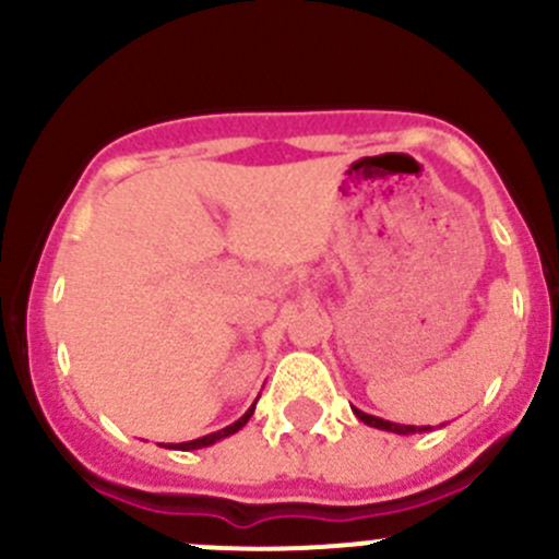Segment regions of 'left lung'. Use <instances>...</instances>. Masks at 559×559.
<instances>
[{
    "mask_svg": "<svg viewBox=\"0 0 559 559\" xmlns=\"http://www.w3.org/2000/svg\"><path fill=\"white\" fill-rule=\"evenodd\" d=\"M354 414H357L359 421H365L368 427H376V430H386V432H397V436H414V432H427L432 430L430 425L425 427H416V425H394V421H386L381 419V416H373V414H365V411L359 408H352ZM443 427V425H441Z\"/></svg>",
    "mask_w": 559,
    "mask_h": 559,
    "instance_id": "obj_1",
    "label": "left lung"
}]
</instances>
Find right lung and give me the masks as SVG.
I'll return each instance as SVG.
<instances>
[{
    "instance_id": "1",
    "label": "right lung",
    "mask_w": 559,
    "mask_h": 559,
    "mask_svg": "<svg viewBox=\"0 0 559 559\" xmlns=\"http://www.w3.org/2000/svg\"><path fill=\"white\" fill-rule=\"evenodd\" d=\"M257 400H259V397H257ZM253 408H257V403H253L251 408H248L246 414L240 416L238 421H233V425H229V427H224V430L211 432V436L194 438V441H186V443H170V447H165V449H178V452H191V449H205V447H213V443H216V441H222V438L235 436V432H238L240 427H246V421L251 419V416H253Z\"/></svg>"
}]
</instances>
